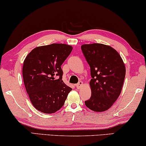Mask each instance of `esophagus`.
<instances>
[{"label": "esophagus", "instance_id": "esophagus-1", "mask_svg": "<svg viewBox=\"0 0 146 146\" xmlns=\"http://www.w3.org/2000/svg\"><path fill=\"white\" fill-rule=\"evenodd\" d=\"M82 86H83V82H82V81H80L77 84L76 86L77 89H80L81 87Z\"/></svg>", "mask_w": 146, "mask_h": 146}]
</instances>
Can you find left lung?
Segmentation results:
<instances>
[{"label": "left lung", "instance_id": "1", "mask_svg": "<svg viewBox=\"0 0 146 146\" xmlns=\"http://www.w3.org/2000/svg\"><path fill=\"white\" fill-rule=\"evenodd\" d=\"M82 50L90 67L92 96L86 107L97 112L106 111L116 101L122 89L125 67L119 53L110 46L83 44Z\"/></svg>", "mask_w": 146, "mask_h": 146}]
</instances>
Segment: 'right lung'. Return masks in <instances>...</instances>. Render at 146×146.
Instances as JSON below:
<instances>
[{"mask_svg":"<svg viewBox=\"0 0 146 146\" xmlns=\"http://www.w3.org/2000/svg\"><path fill=\"white\" fill-rule=\"evenodd\" d=\"M72 47L52 44L34 48L24 61L23 81L34 107L41 112L52 113L63 106L72 90L66 85L61 68ZM56 76H59L56 79Z\"/></svg>","mask_w":146,"mask_h":146,"instance_id":"add662e5","label":"right lung"}]
</instances>
